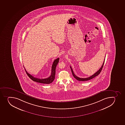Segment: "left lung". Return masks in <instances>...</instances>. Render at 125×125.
Masks as SVG:
<instances>
[{
    "label": "left lung",
    "mask_w": 125,
    "mask_h": 125,
    "mask_svg": "<svg viewBox=\"0 0 125 125\" xmlns=\"http://www.w3.org/2000/svg\"><path fill=\"white\" fill-rule=\"evenodd\" d=\"M105 60V58L104 59V61L102 65V67H101V68H100V69L98 70V71L96 72L95 74H94L93 75H92V76H90V77L86 78H81L79 77H78L77 76H76V75H75V74H74V72H73V69H72V68H71V67L70 66V68H71V70L72 73V74H73V76L75 78V79H76V80H78V81H88V80H91V79L94 78V77H95V76H97L99 74H100V73L101 72V71H102V68H103V67L104 66V63Z\"/></svg>",
    "instance_id": "obj_1"
}]
</instances>
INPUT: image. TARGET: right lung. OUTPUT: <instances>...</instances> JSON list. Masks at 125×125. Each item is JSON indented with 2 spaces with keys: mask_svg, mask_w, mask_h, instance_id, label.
Instances as JSON below:
<instances>
[{
  "mask_svg": "<svg viewBox=\"0 0 125 125\" xmlns=\"http://www.w3.org/2000/svg\"><path fill=\"white\" fill-rule=\"evenodd\" d=\"M59 60H60V58H58L54 61V62L52 63V68H51V75H50V76L49 77L46 78V79H39V78L34 77L33 76L31 75L30 74L27 73V71L25 69V71H26V73L27 75H28V76L32 81H34L35 82L43 83V84H50V83H52L53 81L55 79V69H56V66L59 62Z\"/></svg>",
  "mask_w": 125,
  "mask_h": 125,
  "instance_id": "right-lung-1",
  "label": "right lung"
}]
</instances>
